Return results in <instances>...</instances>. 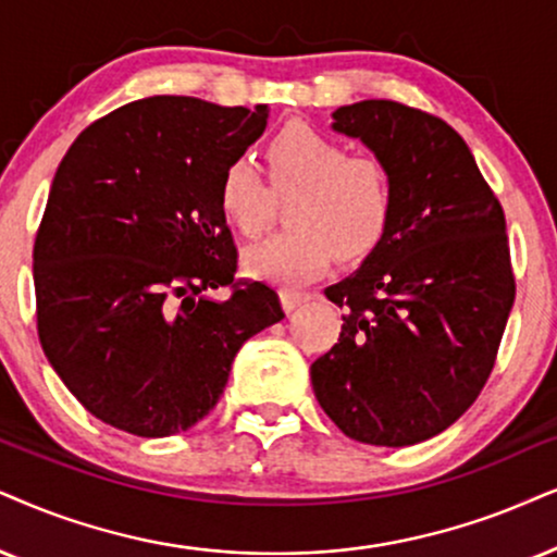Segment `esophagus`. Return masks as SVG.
Instances as JSON below:
<instances>
[{
	"instance_id": "1",
	"label": "esophagus",
	"mask_w": 557,
	"mask_h": 557,
	"mask_svg": "<svg viewBox=\"0 0 557 557\" xmlns=\"http://www.w3.org/2000/svg\"><path fill=\"white\" fill-rule=\"evenodd\" d=\"M280 300H283V308H285V311L290 313V311H295V308L300 306V302L311 300V293H306V290H295V287H283V290H280Z\"/></svg>"
}]
</instances>
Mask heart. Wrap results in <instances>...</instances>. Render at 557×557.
Masks as SVG:
<instances>
[{"instance_id":"obj_1","label":"heart","mask_w":557,"mask_h":557,"mask_svg":"<svg viewBox=\"0 0 557 557\" xmlns=\"http://www.w3.org/2000/svg\"><path fill=\"white\" fill-rule=\"evenodd\" d=\"M267 172L274 195H290V228L244 255L246 272L298 285L342 259H362L388 234L396 187L391 169L372 153H349L339 138L293 121L267 140ZM218 206L246 238L270 226L272 194L255 164L236 159L218 182Z\"/></svg>"}]
</instances>
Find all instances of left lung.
Wrapping results in <instances>:
<instances>
[{
  "mask_svg": "<svg viewBox=\"0 0 557 557\" xmlns=\"http://www.w3.org/2000/svg\"><path fill=\"white\" fill-rule=\"evenodd\" d=\"M391 169L396 208L360 270L326 287L339 342L313 393L349 440L406 447L445 432L494 370L513 306L504 208L460 133L424 110L364 100L334 112Z\"/></svg>",
  "mask_w": 557,
  "mask_h": 557,
  "instance_id": "1",
  "label": "left lung"
}]
</instances>
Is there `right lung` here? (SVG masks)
Instances as JSON below:
<instances>
[{
	"mask_svg": "<svg viewBox=\"0 0 557 557\" xmlns=\"http://www.w3.org/2000/svg\"><path fill=\"white\" fill-rule=\"evenodd\" d=\"M267 104L159 95L112 110L61 159L33 246L38 336L91 417L136 436L187 432L218 404L242 344L285 319L277 293L234 280L218 206ZM231 286L223 301L208 292Z\"/></svg>",
	"mask_w": 557,
	"mask_h": 557,
	"instance_id": "1",
	"label": "right lung"
}]
</instances>
